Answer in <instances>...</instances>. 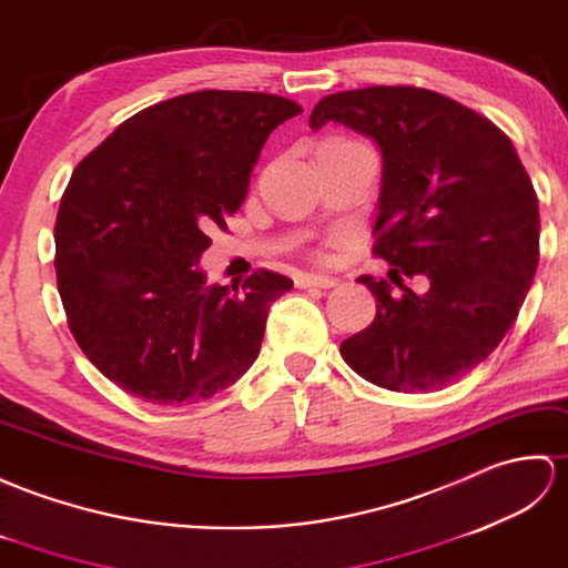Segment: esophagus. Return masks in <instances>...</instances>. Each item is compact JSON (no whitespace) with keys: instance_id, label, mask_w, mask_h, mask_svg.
Here are the masks:
<instances>
[{"instance_id":"obj_1","label":"esophagus","mask_w":568,"mask_h":568,"mask_svg":"<svg viewBox=\"0 0 568 568\" xmlns=\"http://www.w3.org/2000/svg\"><path fill=\"white\" fill-rule=\"evenodd\" d=\"M296 286L298 288H333L337 286V280H331V276H321V274H298Z\"/></svg>"}]
</instances>
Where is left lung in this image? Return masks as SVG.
<instances>
[{
    "mask_svg": "<svg viewBox=\"0 0 568 568\" xmlns=\"http://www.w3.org/2000/svg\"><path fill=\"white\" fill-rule=\"evenodd\" d=\"M339 123L384 158L374 255L390 274H425L430 288L376 296L369 327L339 355L388 390H433L481 364L520 313L539 262L537 194L510 138L481 113L420 87H364L323 97L313 131Z\"/></svg>",
    "mask_w": 568,
    "mask_h": 568,
    "instance_id": "8db88e82",
    "label": "left lung"
}]
</instances>
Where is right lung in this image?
Returning <instances> with one entry per match:
<instances>
[{
  "instance_id": "add662e5",
  "label": "right lung",
  "mask_w": 568,
  "mask_h": 568,
  "mask_svg": "<svg viewBox=\"0 0 568 568\" xmlns=\"http://www.w3.org/2000/svg\"><path fill=\"white\" fill-rule=\"evenodd\" d=\"M292 99L180 94L125 119L74 168L55 221V272L78 345L125 394L189 406L260 355L270 306L294 282L257 270L206 284L209 229L241 209L252 168Z\"/></svg>"
}]
</instances>
